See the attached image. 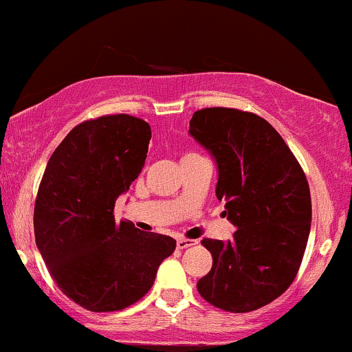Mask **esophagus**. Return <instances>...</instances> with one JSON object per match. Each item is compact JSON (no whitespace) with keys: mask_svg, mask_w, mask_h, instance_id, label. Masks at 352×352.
Listing matches in <instances>:
<instances>
[{"mask_svg":"<svg viewBox=\"0 0 352 352\" xmlns=\"http://www.w3.org/2000/svg\"><path fill=\"white\" fill-rule=\"evenodd\" d=\"M196 243H198V240H188V238H177V241H176V245L179 250H184V248L192 247V245H196Z\"/></svg>","mask_w":352,"mask_h":352,"instance_id":"esophagus-1","label":"esophagus"}]
</instances>
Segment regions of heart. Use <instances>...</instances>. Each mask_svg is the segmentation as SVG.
<instances>
[{
  "instance_id": "b5f03b06",
  "label": "heart",
  "mask_w": 352,
  "mask_h": 352,
  "mask_svg": "<svg viewBox=\"0 0 352 352\" xmlns=\"http://www.w3.org/2000/svg\"><path fill=\"white\" fill-rule=\"evenodd\" d=\"M192 156H198V154H195V153H186L183 156V160H188V157H192Z\"/></svg>"
}]
</instances>
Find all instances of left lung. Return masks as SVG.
Returning a JSON list of instances; mask_svg holds the SVG:
<instances>
[{
    "mask_svg": "<svg viewBox=\"0 0 352 352\" xmlns=\"http://www.w3.org/2000/svg\"><path fill=\"white\" fill-rule=\"evenodd\" d=\"M190 134L217 160V198L236 226L232 241H201L213 265L198 292L226 312L256 311L289 289L302 263L312 220L307 177L282 135L252 112L201 109Z\"/></svg>",
    "mask_w": 352,
    "mask_h": 352,
    "instance_id": "1",
    "label": "left lung"
}]
</instances>
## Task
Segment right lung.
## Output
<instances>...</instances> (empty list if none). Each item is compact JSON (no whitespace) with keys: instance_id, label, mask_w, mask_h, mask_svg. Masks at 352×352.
<instances>
[{"instance_id":"1","label":"right lung","mask_w":352,"mask_h":352,"mask_svg":"<svg viewBox=\"0 0 352 352\" xmlns=\"http://www.w3.org/2000/svg\"><path fill=\"white\" fill-rule=\"evenodd\" d=\"M146 120L102 116L72 129L52 154L33 213L36 247L58 289L92 312L122 311L153 287L176 240L116 221V199L144 166Z\"/></svg>"}]
</instances>
